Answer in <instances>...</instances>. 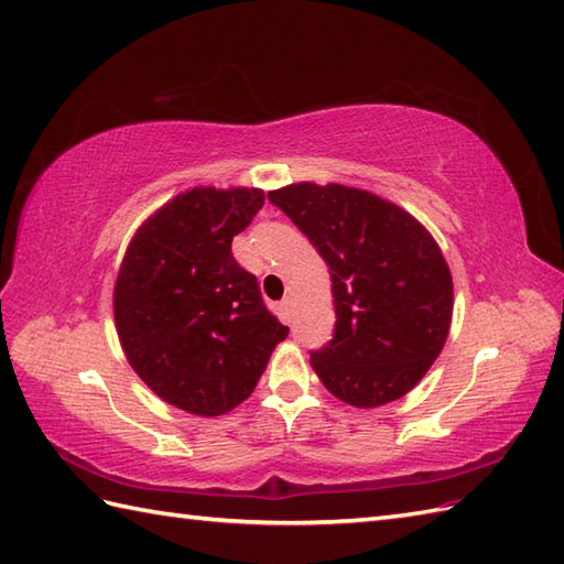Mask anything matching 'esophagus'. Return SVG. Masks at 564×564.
Here are the masks:
<instances>
[{
	"mask_svg": "<svg viewBox=\"0 0 564 564\" xmlns=\"http://www.w3.org/2000/svg\"><path fill=\"white\" fill-rule=\"evenodd\" d=\"M291 297H285V301H281V305H279V310H281V315L285 317V319H291Z\"/></svg>",
	"mask_w": 564,
	"mask_h": 564,
	"instance_id": "esophagus-1",
	"label": "esophagus"
}]
</instances>
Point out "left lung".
Returning <instances> with one entry per match:
<instances>
[{
	"label": "left lung",
	"instance_id": "8db88e82",
	"mask_svg": "<svg viewBox=\"0 0 564 564\" xmlns=\"http://www.w3.org/2000/svg\"><path fill=\"white\" fill-rule=\"evenodd\" d=\"M332 273L337 327L310 356L334 398L380 406L404 398L446 344L453 279L414 215L370 191L313 182L269 191Z\"/></svg>",
	"mask_w": 564,
	"mask_h": 564
}]
</instances>
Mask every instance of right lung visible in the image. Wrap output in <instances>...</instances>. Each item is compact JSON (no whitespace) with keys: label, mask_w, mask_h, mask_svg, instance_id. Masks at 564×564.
Listing matches in <instances>:
<instances>
[{"label":"right lung","mask_w":564,"mask_h":564,"mask_svg":"<svg viewBox=\"0 0 564 564\" xmlns=\"http://www.w3.org/2000/svg\"><path fill=\"white\" fill-rule=\"evenodd\" d=\"M261 206V188L184 191L138 227L118 271L113 317L128 364L188 414L242 404L289 337L232 257V237Z\"/></svg>","instance_id":"add662e5"}]
</instances>
